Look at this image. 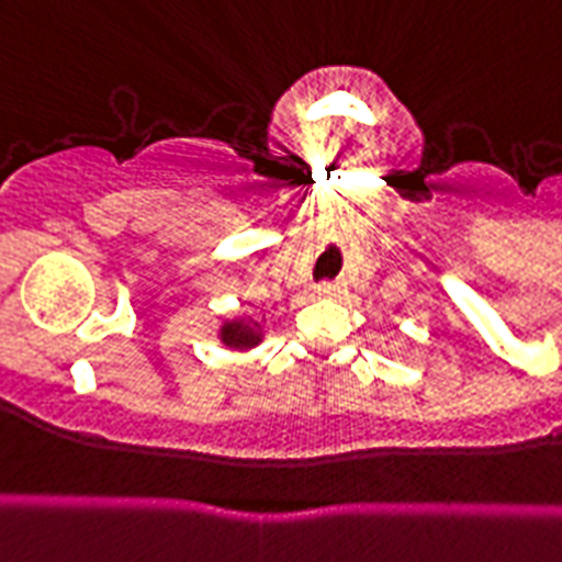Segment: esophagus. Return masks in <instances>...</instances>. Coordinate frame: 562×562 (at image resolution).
Returning <instances> with one entry per match:
<instances>
[{
  "label": "esophagus",
  "instance_id": "esophagus-1",
  "mask_svg": "<svg viewBox=\"0 0 562 562\" xmlns=\"http://www.w3.org/2000/svg\"><path fill=\"white\" fill-rule=\"evenodd\" d=\"M338 291H341L338 282H321L317 285V297H338Z\"/></svg>",
  "mask_w": 562,
  "mask_h": 562
}]
</instances>
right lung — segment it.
<instances>
[{
    "instance_id": "obj_1",
    "label": "right lung",
    "mask_w": 562,
    "mask_h": 562,
    "mask_svg": "<svg viewBox=\"0 0 562 562\" xmlns=\"http://www.w3.org/2000/svg\"><path fill=\"white\" fill-rule=\"evenodd\" d=\"M265 317L238 312L233 317H224L218 326V344L229 352H247L265 341Z\"/></svg>"
}]
</instances>
